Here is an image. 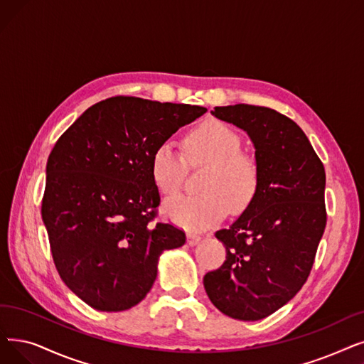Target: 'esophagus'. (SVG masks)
Listing matches in <instances>:
<instances>
[{
    "label": "esophagus",
    "mask_w": 364,
    "mask_h": 364,
    "mask_svg": "<svg viewBox=\"0 0 364 364\" xmlns=\"http://www.w3.org/2000/svg\"><path fill=\"white\" fill-rule=\"evenodd\" d=\"M200 241V236L195 235V233H187V244L191 247H195L196 244H199Z\"/></svg>",
    "instance_id": "obj_1"
}]
</instances>
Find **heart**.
<instances>
[{
    "mask_svg": "<svg viewBox=\"0 0 364 364\" xmlns=\"http://www.w3.org/2000/svg\"><path fill=\"white\" fill-rule=\"evenodd\" d=\"M241 138L229 124L208 120L187 135V161L192 166L210 165L200 196H173L164 203L166 218L187 230L215 226L229 210L245 211L259 191L260 172L252 157L241 153ZM186 161L169 143L151 156V177L164 195L177 193L186 177Z\"/></svg>",
    "mask_w": 364,
    "mask_h": 364,
    "instance_id": "1",
    "label": "heart"
}]
</instances>
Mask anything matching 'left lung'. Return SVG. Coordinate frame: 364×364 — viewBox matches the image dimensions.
Listing matches in <instances>:
<instances>
[{
    "label": "left lung",
    "mask_w": 364,
    "mask_h": 364,
    "mask_svg": "<svg viewBox=\"0 0 364 364\" xmlns=\"http://www.w3.org/2000/svg\"><path fill=\"white\" fill-rule=\"evenodd\" d=\"M211 114L247 132L260 181L250 207L215 232L226 262L203 277V287L228 317L257 321L308 279L327 220L326 172L305 132L275 109L236 104Z\"/></svg>",
    "instance_id": "1"
}]
</instances>
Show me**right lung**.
I'll return each instance as SVG.
<instances>
[{
	"instance_id": "right-lung-1",
	"label": "right lung",
	"mask_w": 364,
	"mask_h": 364,
	"mask_svg": "<svg viewBox=\"0 0 364 364\" xmlns=\"http://www.w3.org/2000/svg\"><path fill=\"white\" fill-rule=\"evenodd\" d=\"M203 113L198 105L114 97L87 108L56 141L41 217L62 281L89 306L138 305L162 252L184 245L183 230L151 223L161 203L151 156Z\"/></svg>"
}]
</instances>
